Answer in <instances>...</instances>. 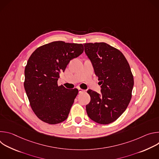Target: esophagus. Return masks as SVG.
<instances>
[{
  "label": "esophagus",
  "instance_id": "obj_1",
  "mask_svg": "<svg viewBox=\"0 0 159 159\" xmlns=\"http://www.w3.org/2000/svg\"><path fill=\"white\" fill-rule=\"evenodd\" d=\"M78 90H79V93H82L85 92V90H83L80 88H78Z\"/></svg>",
  "mask_w": 159,
  "mask_h": 159
}]
</instances>
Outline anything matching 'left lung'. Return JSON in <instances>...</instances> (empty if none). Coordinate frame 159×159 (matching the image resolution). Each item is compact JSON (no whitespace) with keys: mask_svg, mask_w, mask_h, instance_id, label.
Segmentation results:
<instances>
[{"mask_svg":"<svg viewBox=\"0 0 159 159\" xmlns=\"http://www.w3.org/2000/svg\"><path fill=\"white\" fill-rule=\"evenodd\" d=\"M85 53L91 61L101 82V93L89 89L88 116L107 125L116 120L127 108L134 85L130 66L123 54L105 43L84 44Z\"/></svg>","mask_w":159,"mask_h":159,"instance_id":"1","label":"left lung"}]
</instances>
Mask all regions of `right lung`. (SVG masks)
Instances as JSON below:
<instances>
[{"label":"right lung","mask_w":159,"mask_h":159,"mask_svg":"<svg viewBox=\"0 0 159 159\" xmlns=\"http://www.w3.org/2000/svg\"><path fill=\"white\" fill-rule=\"evenodd\" d=\"M83 52L82 44L58 41L43 45L30 56L24 86L30 106L41 121L55 125L68 118L79 90L58 86L57 81L60 72Z\"/></svg>","instance_id":"1"}]
</instances>
